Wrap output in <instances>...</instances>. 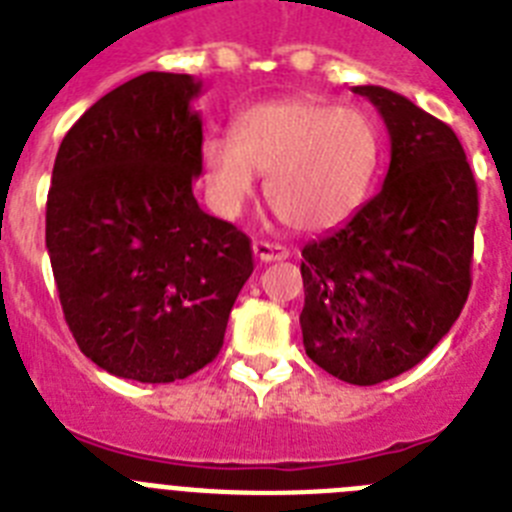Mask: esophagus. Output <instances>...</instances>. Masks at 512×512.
I'll list each match as a JSON object with an SVG mask.
<instances>
[{
    "instance_id": "esophagus-1",
    "label": "esophagus",
    "mask_w": 512,
    "mask_h": 512,
    "mask_svg": "<svg viewBox=\"0 0 512 512\" xmlns=\"http://www.w3.org/2000/svg\"><path fill=\"white\" fill-rule=\"evenodd\" d=\"M253 253H256V259L264 261V264H269V261L289 259V248L282 246V243L256 241V243H253Z\"/></svg>"
}]
</instances>
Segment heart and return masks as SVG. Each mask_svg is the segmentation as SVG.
<instances>
[{"label":"heart","instance_id":"obj_1","mask_svg":"<svg viewBox=\"0 0 512 512\" xmlns=\"http://www.w3.org/2000/svg\"><path fill=\"white\" fill-rule=\"evenodd\" d=\"M207 197L223 217H235L269 174L266 197L284 223L320 233L346 223L366 200L379 164V133L361 110L315 97L253 104L235 135L202 143Z\"/></svg>","mask_w":512,"mask_h":512}]
</instances>
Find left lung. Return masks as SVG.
<instances>
[{"instance_id": "left-lung-1", "label": "left lung", "mask_w": 512, "mask_h": 512, "mask_svg": "<svg viewBox=\"0 0 512 512\" xmlns=\"http://www.w3.org/2000/svg\"><path fill=\"white\" fill-rule=\"evenodd\" d=\"M390 133L372 200L302 248V343L348 384L408 372L451 330L472 287L477 182L446 122L384 87H354Z\"/></svg>"}]
</instances>
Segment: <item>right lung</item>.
Returning a JSON list of instances; mask_svg holds the SVG:
<instances>
[{"label":"right lung","mask_w":512,"mask_h":512,"mask_svg":"<svg viewBox=\"0 0 512 512\" xmlns=\"http://www.w3.org/2000/svg\"><path fill=\"white\" fill-rule=\"evenodd\" d=\"M202 81L148 71L66 133L45 205V248L81 354L143 384L200 372L251 277L246 233L194 200Z\"/></svg>","instance_id":"right-lung-1"}]
</instances>
